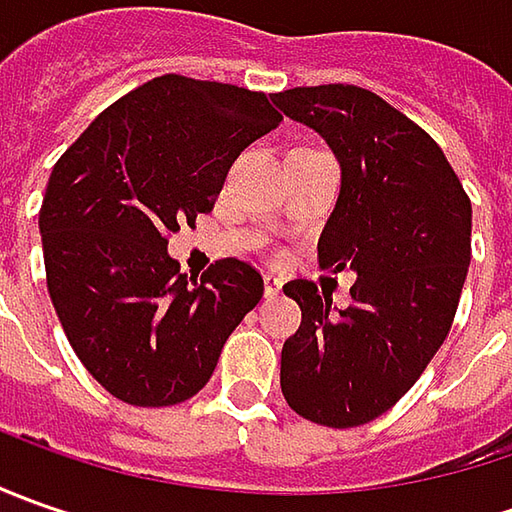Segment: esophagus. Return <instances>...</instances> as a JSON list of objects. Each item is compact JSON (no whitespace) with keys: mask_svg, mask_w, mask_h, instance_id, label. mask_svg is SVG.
Here are the masks:
<instances>
[{"mask_svg":"<svg viewBox=\"0 0 512 512\" xmlns=\"http://www.w3.org/2000/svg\"><path fill=\"white\" fill-rule=\"evenodd\" d=\"M282 293V282L276 276H265V296L267 299H276Z\"/></svg>","mask_w":512,"mask_h":512,"instance_id":"1","label":"esophagus"}]
</instances>
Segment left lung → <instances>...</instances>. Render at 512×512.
I'll return each instance as SVG.
<instances>
[{"mask_svg":"<svg viewBox=\"0 0 512 512\" xmlns=\"http://www.w3.org/2000/svg\"><path fill=\"white\" fill-rule=\"evenodd\" d=\"M342 168L319 265L350 267V307L307 279L287 282L302 325L282 347V393L310 422H373L416 384L453 325L470 265L473 207L442 148L356 85L273 93Z\"/></svg>","mask_w":512,"mask_h":512,"instance_id":"obj_1","label":"left lung"}]
</instances>
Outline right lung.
<instances>
[{
    "label": "right lung",
    "instance_id": "right-lung-1",
    "mask_svg": "<svg viewBox=\"0 0 512 512\" xmlns=\"http://www.w3.org/2000/svg\"><path fill=\"white\" fill-rule=\"evenodd\" d=\"M282 122L265 93L156 76L53 165L39 210L50 302L110 396L168 407L213 376L265 282L239 259L179 273L168 236L216 205L236 156Z\"/></svg>",
    "mask_w": 512,
    "mask_h": 512
}]
</instances>
